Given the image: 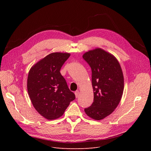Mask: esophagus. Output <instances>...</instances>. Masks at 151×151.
Here are the masks:
<instances>
[{"mask_svg":"<svg viewBox=\"0 0 151 151\" xmlns=\"http://www.w3.org/2000/svg\"><path fill=\"white\" fill-rule=\"evenodd\" d=\"M75 94L76 97L78 98V96H79V95H80V92H79V91H75Z\"/></svg>","mask_w":151,"mask_h":151,"instance_id":"obj_1","label":"esophagus"}]
</instances>
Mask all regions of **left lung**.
Instances as JSON below:
<instances>
[{"instance_id":"obj_1","label":"left lung","mask_w":151,"mask_h":151,"mask_svg":"<svg viewBox=\"0 0 151 151\" xmlns=\"http://www.w3.org/2000/svg\"><path fill=\"white\" fill-rule=\"evenodd\" d=\"M92 70L93 89L92 104L84 109L86 114L101 120L111 114L119 104L124 91V76L119 63L112 54L100 48L83 55Z\"/></svg>"}]
</instances>
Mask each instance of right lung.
Instances as JSON below:
<instances>
[{
	"label": "right lung",
	"mask_w": 151,
	"mask_h": 151,
	"mask_svg": "<svg viewBox=\"0 0 151 151\" xmlns=\"http://www.w3.org/2000/svg\"><path fill=\"white\" fill-rule=\"evenodd\" d=\"M68 53L53 52L32 67L27 78L29 97L37 112L48 120L62 116L75 95L70 91L60 70Z\"/></svg>",
	"instance_id": "obj_1"
}]
</instances>
